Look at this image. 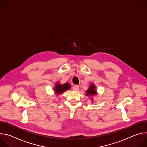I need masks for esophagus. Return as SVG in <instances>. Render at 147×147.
I'll return each instance as SVG.
<instances>
[{
    "instance_id": "34e87169",
    "label": "esophagus",
    "mask_w": 147,
    "mask_h": 147,
    "mask_svg": "<svg viewBox=\"0 0 147 147\" xmlns=\"http://www.w3.org/2000/svg\"><path fill=\"white\" fill-rule=\"evenodd\" d=\"M73 90L74 91H78L79 90V87L78 86H74L73 87Z\"/></svg>"
}]
</instances>
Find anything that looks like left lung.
I'll use <instances>...</instances> for the list:
<instances>
[{
    "mask_svg": "<svg viewBox=\"0 0 147 147\" xmlns=\"http://www.w3.org/2000/svg\"><path fill=\"white\" fill-rule=\"evenodd\" d=\"M95 86L93 84H91L90 87L89 89L87 91V95H93L96 94V90H95Z\"/></svg>",
    "mask_w": 147,
    "mask_h": 147,
    "instance_id": "8db88e82",
    "label": "left lung"
}]
</instances>
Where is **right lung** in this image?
<instances>
[{"label":"right lung","instance_id":"add662e5","mask_svg":"<svg viewBox=\"0 0 147 147\" xmlns=\"http://www.w3.org/2000/svg\"><path fill=\"white\" fill-rule=\"evenodd\" d=\"M70 88V86L68 83H65V84H63V85H60L59 84H57L55 88V91L56 92V94H61L62 92H63L64 91Z\"/></svg>","mask_w":147,"mask_h":147}]
</instances>
